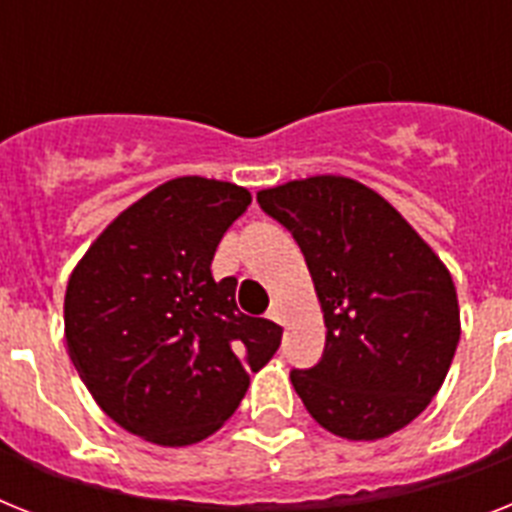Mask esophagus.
Segmentation results:
<instances>
[{"mask_svg": "<svg viewBox=\"0 0 512 512\" xmlns=\"http://www.w3.org/2000/svg\"><path fill=\"white\" fill-rule=\"evenodd\" d=\"M266 319H272V322H280V306L269 308V314H266Z\"/></svg>", "mask_w": 512, "mask_h": 512, "instance_id": "1", "label": "esophagus"}]
</instances>
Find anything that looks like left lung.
<instances>
[{"label": "left lung", "instance_id": "obj_1", "mask_svg": "<svg viewBox=\"0 0 512 512\" xmlns=\"http://www.w3.org/2000/svg\"><path fill=\"white\" fill-rule=\"evenodd\" d=\"M301 248L324 311L319 363L293 369L306 411L345 439H379L432 403L460 340L455 285L379 193L308 177L256 196Z\"/></svg>", "mask_w": 512, "mask_h": 512}]
</instances>
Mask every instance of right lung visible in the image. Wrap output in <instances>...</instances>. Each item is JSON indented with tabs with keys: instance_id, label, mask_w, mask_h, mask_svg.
<instances>
[{
	"instance_id": "1",
	"label": "right lung",
	"mask_w": 512,
	"mask_h": 512,
	"mask_svg": "<svg viewBox=\"0 0 512 512\" xmlns=\"http://www.w3.org/2000/svg\"><path fill=\"white\" fill-rule=\"evenodd\" d=\"M251 193L177 177L135 201L75 266L65 340L101 411L130 434L183 447L214 434L277 353L282 327L246 316L211 259Z\"/></svg>"
}]
</instances>
